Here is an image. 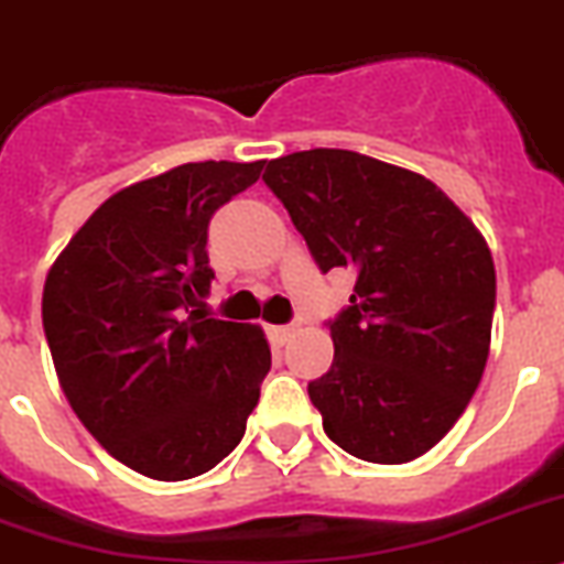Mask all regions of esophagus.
Returning <instances> with one entry per match:
<instances>
[{"mask_svg": "<svg viewBox=\"0 0 564 564\" xmlns=\"http://www.w3.org/2000/svg\"><path fill=\"white\" fill-rule=\"evenodd\" d=\"M267 335L272 344H278V347H283L286 340L295 335V326H267Z\"/></svg>", "mask_w": 564, "mask_h": 564, "instance_id": "34e87169", "label": "esophagus"}]
</instances>
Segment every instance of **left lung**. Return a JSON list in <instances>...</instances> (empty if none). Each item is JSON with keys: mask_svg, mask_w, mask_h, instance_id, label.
I'll list each match as a JSON object with an SVG mask.
<instances>
[{"mask_svg": "<svg viewBox=\"0 0 564 564\" xmlns=\"http://www.w3.org/2000/svg\"><path fill=\"white\" fill-rule=\"evenodd\" d=\"M321 272H358L329 321L335 358L310 381L324 433L349 456L404 465L465 413L490 352L496 269L481 231L427 177L344 149L269 160Z\"/></svg>", "mask_w": 564, "mask_h": 564, "instance_id": "8db88e82", "label": "left lung"}]
</instances>
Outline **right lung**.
<instances>
[{
	"instance_id": "1",
	"label": "right lung",
	"mask_w": 564,
	"mask_h": 564,
	"mask_svg": "<svg viewBox=\"0 0 564 564\" xmlns=\"http://www.w3.org/2000/svg\"><path fill=\"white\" fill-rule=\"evenodd\" d=\"M263 163H186L111 194L45 278L42 326L70 410L149 479H194L224 462L272 367L260 326L188 310L215 278L212 215Z\"/></svg>"
}]
</instances>
